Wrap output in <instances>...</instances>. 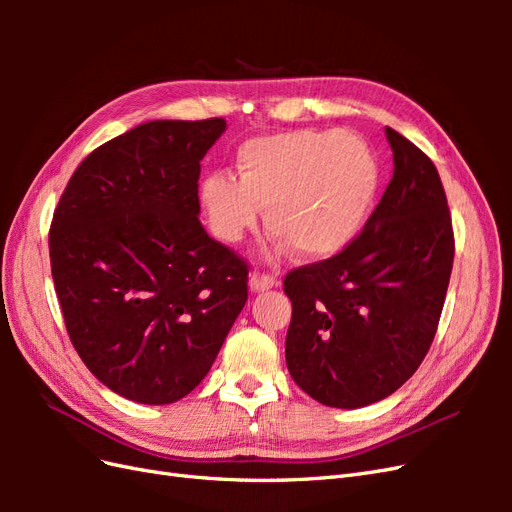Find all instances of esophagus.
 I'll return each mask as SVG.
<instances>
[{
    "label": "esophagus",
    "mask_w": 512,
    "mask_h": 512,
    "mask_svg": "<svg viewBox=\"0 0 512 512\" xmlns=\"http://www.w3.org/2000/svg\"><path fill=\"white\" fill-rule=\"evenodd\" d=\"M250 286H252L254 292H265V290L277 286V280H275L273 275H269V273H258V271H254V273L250 275Z\"/></svg>",
    "instance_id": "34e87169"
}]
</instances>
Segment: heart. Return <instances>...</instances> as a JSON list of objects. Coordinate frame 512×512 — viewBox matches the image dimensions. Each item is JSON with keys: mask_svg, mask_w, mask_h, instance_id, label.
<instances>
[{"mask_svg": "<svg viewBox=\"0 0 512 512\" xmlns=\"http://www.w3.org/2000/svg\"><path fill=\"white\" fill-rule=\"evenodd\" d=\"M237 179H203L200 205L213 235L239 243L265 224L303 258H329L359 235L380 185L378 162L361 136L346 130H290L245 141Z\"/></svg>", "mask_w": 512, "mask_h": 512, "instance_id": "b5f03b06", "label": "heart"}]
</instances>
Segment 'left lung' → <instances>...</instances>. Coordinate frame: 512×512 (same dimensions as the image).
<instances>
[{"mask_svg": "<svg viewBox=\"0 0 512 512\" xmlns=\"http://www.w3.org/2000/svg\"><path fill=\"white\" fill-rule=\"evenodd\" d=\"M393 179L361 235L333 258L294 269L286 365L331 408H363L404 384L438 331L455 237L436 166L386 128Z\"/></svg>", "mask_w": 512, "mask_h": 512, "instance_id": "1", "label": "left lung"}]
</instances>
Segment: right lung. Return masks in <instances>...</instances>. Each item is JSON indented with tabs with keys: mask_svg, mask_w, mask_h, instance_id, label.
<instances>
[{
	"mask_svg": "<svg viewBox=\"0 0 512 512\" xmlns=\"http://www.w3.org/2000/svg\"><path fill=\"white\" fill-rule=\"evenodd\" d=\"M220 117L149 121L74 170L49 232L70 342L87 369L138 404L194 391L247 301V265L200 224V160Z\"/></svg>",
	"mask_w": 512,
	"mask_h": 512,
	"instance_id": "add662e5",
	"label": "right lung"
}]
</instances>
